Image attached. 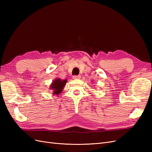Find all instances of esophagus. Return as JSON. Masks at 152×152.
Wrapping results in <instances>:
<instances>
[{"label": "esophagus", "mask_w": 152, "mask_h": 152, "mask_svg": "<svg viewBox=\"0 0 152 152\" xmlns=\"http://www.w3.org/2000/svg\"><path fill=\"white\" fill-rule=\"evenodd\" d=\"M80 75H74L73 77V79H80Z\"/></svg>", "instance_id": "1"}]
</instances>
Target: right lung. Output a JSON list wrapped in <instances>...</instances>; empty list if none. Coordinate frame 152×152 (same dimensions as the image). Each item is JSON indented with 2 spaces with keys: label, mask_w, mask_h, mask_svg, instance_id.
I'll list each match as a JSON object with an SVG mask.
<instances>
[{
  "label": "right lung",
  "mask_w": 152,
  "mask_h": 152,
  "mask_svg": "<svg viewBox=\"0 0 152 152\" xmlns=\"http://www.w3.org/2000/svg\"><path fill=\"white\" fill-rule=\"evenodd\" d=\"M67 82L66 79L61 80V79H56L53 81V83L50 84V89L53 90V94L58 95L63 91Z\"/></svg>",
  "instance_id": "add662e5"
}]
</instances>
